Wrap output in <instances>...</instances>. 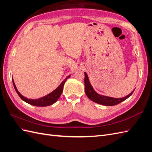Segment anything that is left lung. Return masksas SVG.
<instances>
[{
	"mask_svg": "<svg viewBox=\"0 0 152 152\" xmlns=\"http://www.w3.org/2000/svg\"><path fill=\"white\" fill-rule=\"evenodd\" d=\"M85 78H84V84H85V92L87 97H88L91 101L102 105L105 106H113L118 104L120 103L124 102V100L127 99L129 96L132 95L133 93V91L129 95L126 96V97L121 98H114L111 97H108V96H104L103 95H99L97 93H96L92 87L90 82L88 79L87 73L84 72Z\"/></svg>",
	"mask_w": 152,
	"mask_h": 152,
	"instance_id": "left-lung-1",
	"label": "left lung"
}]
</instances>
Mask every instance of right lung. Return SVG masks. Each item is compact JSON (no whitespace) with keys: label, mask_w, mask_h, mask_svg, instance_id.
<instances>
[{"label":"right lung","mask_w":152,"mask_h":152,"mask_svg":"<svg viewBox=\"0 0 152 152\" xmlns=\"http://www.w3.org/2000/svg\"><path fill=\"white\" fill-rule=\"evenodd\" d=\"M70 75L68 76L66 79L61 82V84L59 85L54 91H53L52 93H50V94L46 95L45 96H44L42 98L36 99H28L24 97L23 96H22L19 92H18V89H16V87L15 84V82H14L13 79H12V83H13L14 87H15V89L16 91V93H18V96H19L20 98L22 100H23L24 102L36 106V107H47V106H49L50 104H53V103H54L59 99V98L60 97V96L63 92L64 84H65V82L68 78L70 77Z\"/></svg>","instance_id":"add662e5"}]
</instances>
